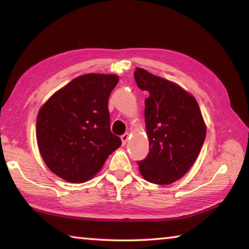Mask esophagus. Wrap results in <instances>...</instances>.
Segmentation results:
<instances>
[{"instance_id": "34e87169", "label": "esophagus", "mask_w": 249, "mask_h": 249, "mask_svg": "<svg viewBox=\"0 0 249 249\" xmlns=\"http://www.w3.org/2000/svg\"><path fill=\"white\" fill-rule=\"evenodd\" d=\"M128 138H129V134H128V133H126V134H124V135H122V136H121L122 144H123V145H126V142H127Z\"/></svg>"}]
</instances>
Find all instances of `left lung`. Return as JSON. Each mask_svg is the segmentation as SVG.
I'll use <instances>...</instances> for the list:
<instances>
[{
	"label": "left lung",
	"mask_w": 249,
	"mask_h": 249,
	"mask_svg": "<svg viewBox=\"0 0 249 249\" xmlns=\"http://www.w3.org/2000/svg\"><path fill=\"white\" fill-rule=\"evenodd\" d=\"M145 100L149 153L138 163L146 181L171 184L187 174L203 145L206 125L196 100L179 84L142 68L134 72Z\"/></svg>",
	"instance_id": "1"
}]
</instances>
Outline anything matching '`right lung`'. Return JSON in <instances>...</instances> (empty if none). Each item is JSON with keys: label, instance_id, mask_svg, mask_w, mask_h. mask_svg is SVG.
<instances>
[{"label": "right lung", "instance_id": "obj_1", "mask_svg": "<svg viewBox=\"0 0 249 249\" xmlns=\"http://www.w3.org/2000/svg\"><path fill=\"white\" fill-rule=\"evenodd\" d=\"M117 82V74H82L41 105L37 145L50 171L61 179L72 183L90 180L122 145L109 129L107 107Z\"/></svg>", "mask_w": 249, "mask_h": 249}]
</instances>
